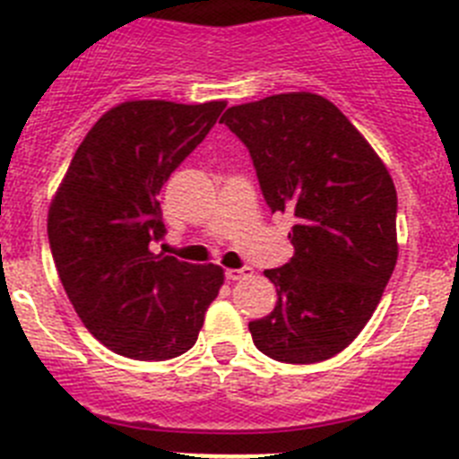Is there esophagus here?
Here are the masks:
<instances>
[{
    "label": "esophagus",
    "instance_id": "obj_1",
    "mask_svg": "<svg viewBox=\"0 0 459 459\" xmlns=\"http://www.w3.org/2000/svg\"><path fill=\"white\" fill-rule=\"evenodd\" d=\"M253 275V269L250 266H243V269H227L225 271V278L227 280H241V278H248Z\"/></svg>",
    "mask_w": 459,
    "mask_h": 459
}]
</instances>
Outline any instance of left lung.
Here are the masks:
<instances>
[{"instance_id":"1","label":"left lung","mask_w":459,"mask_h":459,"mask_svg":"<svg viewBox=\"0 0 459 459\" xmlns=\"http://www.w3.org/2000/svg\"><path fill=\"white\" fill-rule=\"evenodd\" d=\"M246 144L273 213H291L294 257L264 275L273 312L248 324L262 354L319 363L372 317L397 262V193L366 137L317 93H278L222 115Z\"/></svg>"}]
</instances>
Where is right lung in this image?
<instances>
[{
  "label": "right lung",
  "instance_id": "add662e5",
  "mask_svg": "<svg viewBox=\"0 0 459 459\" xmlns=\"http://www.w3.org/2000/svg\"><path fill=\"white\" fill-rule=\"evenodd\" d=\"M225 100H128L73 156L48 213L56 273L89 333L135 360H168L197 340L222 269L156 253L158 195L213 128Z\"/></svg>",
  "mask_w": 459,
  "mask_h": 459
}]
</instances>
